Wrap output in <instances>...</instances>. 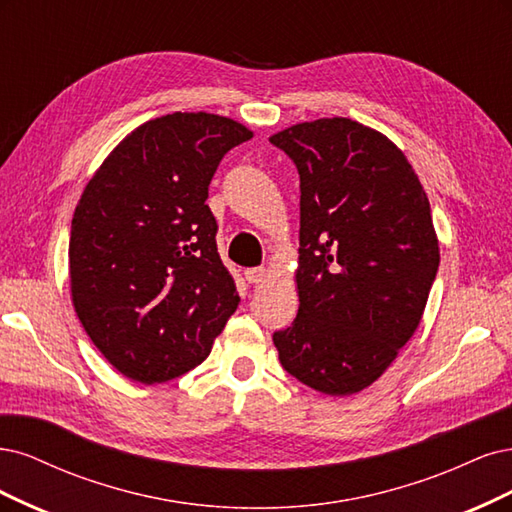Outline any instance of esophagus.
Returning <instances> with one entry per match:
<instances>
[{"label":"esophagus","instance_id":"34e87169","mask_svg":"<svg viewBox=\"0 0 512 512\" xmlns=\"http://www.w3.org/2000/svg\"><path fill=\"white\" fill-rule=\"evenodd\" d=\"M270 276V270L268 268H249L244 272V278L249 280V283H263V280H266Z\"/></svg>","mask_w":512,"mask_h":512}]
</instances>
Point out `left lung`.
Returning <instances> with one entry per match:
<instances>
[{"label": "left lung", "instance_id": "obj_1", "mask_svg": "<svg viewBox=\"0 0 512 512\" xmlns=\"http://www.w3.org/2000/svg\"><path fill=\"white\" fill-rule=\"evenodd\" d=\"M270 142L300 174V308L272 340L291 376L344 398L378 381L421 323L440 263L430 200L400 148L353 119Z\"/></svg>", "mask_w": 512, "mask_h": 512}]
</instances>
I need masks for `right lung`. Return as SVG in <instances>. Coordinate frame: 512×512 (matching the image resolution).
Here are the masks:
<instances>
[{
	"mask_svg": "<svg viewBox=\"0 0 512 512\" xmlns=\"http://www.w3.org/2000/svg\"><path fill=\"white\" fill-rule=\"evenodd\" d=\"M253 131L210 112L138 125L82 191L70 234V295L108 364L155 385L200 366L240 295L217 251L208 185Z\"/></svg>",
	"mask_w": 512,
	"mask_h": 512,
	"instance_id": "1",
	"label": "right lung"
}]
</instances>
